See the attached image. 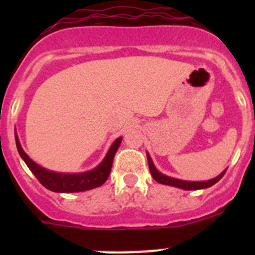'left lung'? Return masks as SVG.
Returning <instances> with one entry per match:
<instances>
[{
	"label": "left lung",
	"instance_id": "obj_1",
	"mask_svg": "<svg viewBox=\"0 0 255 255\" xmlns=\"http://www.w3.org/2000/svg\"><path fill=\"white\" fill-rule=\"evenodd\" d=\"M148 157V166H149L150 170V175L153 176V179L155 180L159 184H164V185H171V186H176V188L184 189V190H198V189H206L209 188V186L215 185L216 182L220 181L222 179V176L225 175L226 170L224 172L218 175L216 179L208 180V181H184V180H179V179H173V177L166 176V175H162L161 172L157 171V168L154 167V164H153L152 159H150L149 154L147 155Z\"/></svg>",
	"mask_w": 255,
	"mask_h": 255
}]
</instances>
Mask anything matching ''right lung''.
<instances>
[{"label":"right lung","instance_id":"add662e5","mask_svg":"<svg viewBox=\"0 0 255 255\" xmlns=\"http://www.w3.org/2000/svg\"><path fill=\"white\" fill-rule=\"evenodd\" d=\"M121 139H116L114 144L111 145L110 150H108L107 155L102 161V163L97 168L92 171H88L84 173H57L52 172V171L46 170V168L38 166L35 162L31 161L24 150H22L21 145L19 143L17 135L15 134V140H16V147L19 150V154L21 155V158L26 163L29 170L34 173V176L37 177L38 181L51 191H56V193H75V191H85L91 190V189L98 188V186L103 185L106 180L110 176L111 172L112 162H114V157L116 154L117 149L120 147Z\"/></svg>","mask_w":255,"mask_h":255}]
</instances>
